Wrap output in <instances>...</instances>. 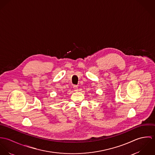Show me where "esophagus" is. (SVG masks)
Listing matches in <instances>:
<instances>
[{
	"instance_id": "obj_1",
	"label": "esophagus",
	"mask_w": 155,
	"mask_h": 155,
	"mask_svg": "<svg viewBox=\"0 0 155 155\" xmlns=\"http://www.w3.org/2000/svg\"><path fill=\"white\" fill-rule=\"evenodd\" d=\"M73 89H74V91H76V92L78 91V86L74 85V86H73Z\"/></svg>"
}]
</instances>
